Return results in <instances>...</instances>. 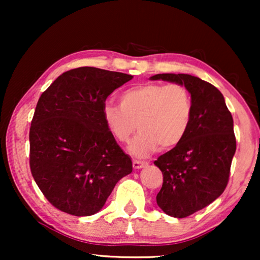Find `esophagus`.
<instances>
[{
	"mask_svg": "<svg viewBox=\"0 0 260 260\" xmlns=\"http://www.w3.org/2000/svg\"><path fill=\"white\" fill-rule=\"evenodd\" d=\"M148 166V162H143V161H138V159H134L133 161V167L135 169H141L144 168V167Z\"/></svg>",
	"mask_w": 260,
	"mask_h": 260,
	"instance_id": "1",
	"label": "esophagus"
}]
</instances>
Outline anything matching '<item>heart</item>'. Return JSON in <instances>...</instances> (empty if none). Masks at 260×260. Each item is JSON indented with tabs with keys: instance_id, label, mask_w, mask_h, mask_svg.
I'll use <instances>...</instances> for the list:
<instances>
[{
	"instance_id": "heart-1",
	"label": "heart",
	"mask_w": 260,
	"mask_h": 260,
	"mask_svg": "<svg viewBox=\"0 0 260 260\" xmlns=\"http://www.w3.org/2000/svg\"><path fill=\"white\" fill-rule=\"evenodd\" d=\"M190 92L180 84H144L120 94L119 105L105 103L102 117L116 141L126 143L135 129L140 133L129 145L135 157L145 158L159 147L169 149L183 141L193 119Z\"/></svg>"
}]
</instances>
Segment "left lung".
Listing matches in <instances>:
<instances>
[{
    "label": "left lung",
    "instance_id": "8db88e82",
    "mask_svg": "<svg viewBox=\"0 0 260 260\" xmlns=\"http://www.w3.org/2000/svg\"><path fill=\"white\" fill-rule=\"evenodd\" d=\"M150 80L183 85L193 99V119L186 137L154 162L163 174L156 197L158 207L174 218H186L225 190L237 149L233 118L221 92L200 78L162 73Z\"/></svg>",
    "mask_w": 260,
    "mask_h": 260
}]
</instances>
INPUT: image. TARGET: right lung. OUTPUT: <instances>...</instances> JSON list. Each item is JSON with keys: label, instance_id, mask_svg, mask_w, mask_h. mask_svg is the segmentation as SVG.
Listing matches in <instances>:
<instances>
[{"label": "right lung", "instance_id": "right-lung-1", "mask_svg": "<svg viewBox=\"0 0 260 260\" xmlns=\"http://www.w3.org/2000/svg\"><path fill=\"white\" fill-rule=\"evenodd\" d=\"M133 76L79 67L62 73L41 94L29 130L30 172L55 208L93 215L133 162L102 117L106 98Z\"/></svg>", "mask_w": 260, "mask_h": 260}]
</instances>
